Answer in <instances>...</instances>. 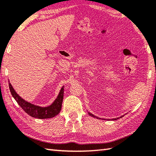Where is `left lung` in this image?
<instances>
[{"instance_id":"8db88e82","label":"left lung","mask_w":156,"mask_h":156,"mask_svg":"<svg viewBox=\"0 0 156 156\" xmlns=\"http://www.w3.org/2000/svg\"><path fill=\"white\" fill-rule=\"evenodd\" d=\"M88 113H89V115H91V116H92V117H94V118H96L97 119H98L99 118H98V117H96V116H95L94 115H93L92 114V113H91L90 112H88ZM125 115H122V116H120V117H119V118H113V119H112L111 120H118V119H119V118H122L123 116ZM99 119H100V118H99Z\"/></svg>"}]
</instances>
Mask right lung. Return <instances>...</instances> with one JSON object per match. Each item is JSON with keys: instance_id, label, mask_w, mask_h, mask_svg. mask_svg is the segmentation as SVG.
<instances>
[{"instance_id": "right-lung-1", "label": "right lung", "mask_w": 156, "mask_h": 156, "mask_svg": "<svg viewBox=\"0 0 156 156\" xmlns=\"http://www.w3.org/2000/svg\"><path fill=\"white\" fill-rule=\"evenodd\" d=\"M9 87L12 96L14 97L17 103L24 110L25 113H27L28 115H30L31 117L38 118V119L51 118L58 114L60 110H61L63 96H64V86H62V87L60 89L58 96L56 98V99L54 100V102L49 106L45 107L37 106V105L31 104L30 102L23 99L15 91L11 83H9Z\"/></svg>"}]
</instances>
